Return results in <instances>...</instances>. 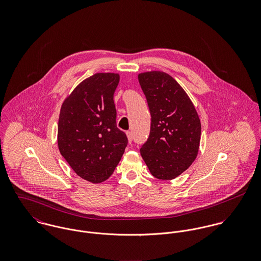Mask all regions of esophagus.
<instances>
[{
	"label": "esophagus",
	"instance_id": "34e87169",
	"mask_svg": "<svg viewBox=\"0 0 261 261\" xmlns=\"http://www.w3.org/2000/svg\"><path fill=\"white\" fill-rule=\"evenodd\" d=\"M126 137H127L128 143L132 144V142H133V135H132V132H126Z\"/></svg>",
	"mask_w": 261,
	"mask_h": 261
}]
</instances>
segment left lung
<instances>
[{
	"mask_svg": "<svg viewBox=\"0 0 261 261\" xmlns=\"http://www.w3.org/2000/svg\"><path fill=\"white\" fill-rule=\"evenodd\" d=\"M138 78L151 115L149 139L141 154L154 178L173 180L197 158L201 140L198 112L171 75L148 71Z\"/></svg>",
	"mask_w": 261,
	"mask_h": 261,
	"instance_id": "8db88e82",
	"label": "left lung"
}]
</instances>
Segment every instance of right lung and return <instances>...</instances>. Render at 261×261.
<instances>
[{
  "label": "right lung",
  "mask_w": 261,
  "mask_h": 261,
  "mask_svg": "<svg viewBox=\"0 0 261 261\" xmlns=\"http://www.w3.org/2000/svg\"><path fill=\"white\" fill-rule=\"evenodd\" d=\"M118 82L117 73H95L75 87L60 110L59 151L80 178L93 184L112 176L127 145L115 120Z\"/></svg>",
  "instance_id": "right-lung-1"
}]
</instances>
